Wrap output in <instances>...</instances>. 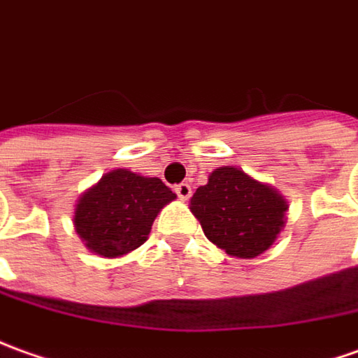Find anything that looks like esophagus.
<instances>
[{
	"label": "esophagus",
	"instance_id": "34e87169",
	"mask_svg": "<svg viewBox=\"0 0 358 358\" xmlns=\"http://www.w3.org/2000/svg\"><path fill=\"white\" fill-rule=\"evenodd\" d=\"M174 192L178 194L180 199H184V201H186V199L192 196V186H189V184H186V182H182V184H178V186L174 188Z\"/></svg>",
	"mask_w": 358,
	"mask_h": 358
}]
</instances>
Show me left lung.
<instances>
[{"label":"left lung","mask_w":358,"mask_h":358,"mask_svg":"<svg viewBox=\"0 0 358 358\" xmlns=\"http://www.w3.org/2000/svg\"><path fill=\"white\" fill-rule=\"evenodd\" d=\"M206 237L235 259L268 250L286 225L288 201L278 189L237 166H220L189 199Z\"/></svg>","instance_id":"left-lung-1"}]
</instances>
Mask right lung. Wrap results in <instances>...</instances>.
<instances>
[{
  "mask_svg": "<svg viewBox=\"0 0 358 358\" xmlns=\"http://www.w3.org/2000/svg\"><path fill=\"white\" fill-rule=\"evenodd\" d=\"M174 199L176 194L160 178L115 169L78 198L74 229L99 257H125L148 239L155 217Z\"/></svg>",
  "mask_w": 358,
  "mask_h": 358,
  "instance_id": "obj_1",
  "label": "right lung"
}]
</instances>
